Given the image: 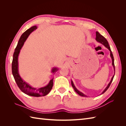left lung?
Wrapping results in <instances>:
<instances>
[{
	"mask_svg": "<svg viewBox=\"0 0 126 126\" xmlns=\"http://www.w3.org/2000/svg\"><path fill=\"white\" fill-rule=\"evenodd\" d=\"M96 40H97V41L98 42V43H101V44H102L103 45H104L105 47H106L107 48H108V49H109V50L110 51V57H111V59H112V65L113 67V69H114V71H115V64H114L113 56V55H112V52H111V49H110V47L109 45L108 42L107 41V39L105 38L104 36H102L101 35H100V34L98 32H96ZM115 74H114V75L112 76V77L111 78V80H110V81L109 83H108V86H107V87L105 89V90H104V91H103V92L101 94H104V93L105 92V91L108 89V88L109 87L110 84H111V83L112 81V80H113V79L114 76H115ZM71 85H72V87H73V88L74 89L75 91L79 95H80V96H82V97H87V96H86V95H85V94H83L82 93L80 92V91H79L77 88H76V87L75 86V85H74V84L73 81H72V80H71Z\"/></svg>",
	"mask_w": 126,
	"mask_h": 126,
	"instance_id": "8db88e82",
	"label": "left lung"
}]
</instances>
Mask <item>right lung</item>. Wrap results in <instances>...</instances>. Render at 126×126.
<instances>
[{"label": "right lung", "mask_w": 126, "mask_h": 126, "mask_svg": "<svg viewBox=\"0 0 126 126\" xmlns=\"http://www.w3.org/2000/svg\"><path fill=\"white\" fill-rule=\"evenodd\" d=\"M37 28L36 26H33L31 28L27 29L25 32L22 34L16 48L15 49V52L13 55V59L12 62V73L14 77L15 80L16 81L17 86L19 89L24 93L30 96L33 97H41L45 96L49 94L53 86V78L49 81L48 84L43 87L41 88H33L28 83H27L23 80L19 74L18 71V56L19 54L21 48L23 46L24 43L27 38L34 30ZM58 69L56 67L52 68L51 72L54 73L57 71Z\"/></svg>", "instance_id": "add662e5"}]
</instances>
